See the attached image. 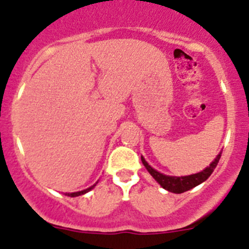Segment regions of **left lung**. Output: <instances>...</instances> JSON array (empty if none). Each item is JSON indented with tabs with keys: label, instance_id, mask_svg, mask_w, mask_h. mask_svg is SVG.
<instances>
[{
	"label": "left lung",
	"instance_id": "left-lung-1",
	"mask_svg": "<svg viewBox=\"0 0 249 249\" xmlns=\"http://www.w3.org/2000/svg\"><path fill=\"white\" fill-rule=\"evenodd\" d=\"M220 156H221V153L216 156L214 161L209 165L208 167H205L203 171L198 172V174L194 175H189V176H181V177H176V176H166L164 174H160L156 170H154L148 162L145 161V159L142 156V162L145 166V169L148 170L149 174L155 178V181L158 182L162 188H165L166 191L172 192V193H183V192L189 191V189L194 188L196 186L200 184L202 182L207 181L209 178L210 175L213 174L214 169L216 167L217 162L220 160Z\"/></svg>",
	"mask_w": 249,
	"mask_h": 249
}]
</instances>
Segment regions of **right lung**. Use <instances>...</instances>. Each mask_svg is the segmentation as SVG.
<instances>
[{
	"label": "right lung",
	"instance_id": "1",
	"mask_svg": "<svg viewBox=\"0 0 249 249\" xmlns=\"http://www.w3.org/2000/svg\"><path fill=\"white\" fill-rule=\"evenodd\" d=\"M96 184H94V186H91V187H89V188H87V189H84V191H79V192H74V193H66L68 196V197H78V196H82V194H85L87 193V192H89V191H91V189L94 188V187H95Z\"/></svg>",
	"mask_w": 249,
	"mask_h": 249
}]
</instances>
